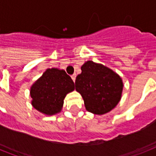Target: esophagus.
<instances>
[{
    "label": "esophagus",
    "mask_w": 156,
    "mask_h": 156,
    "mask_svg": "<svg viewBox=\"0 0 156 156\" xmlns=\"http://www.w3.org/2000/svg\"><path fill=\"white\" fill-rule=\"evenodd\" d=\"M71 78L73 79V82H75V79H76V74H73V75L71 76Z\"/></svg>",
    "instance_id": "34e87169"
}]
</instances>
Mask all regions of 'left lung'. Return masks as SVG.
Instances as JSON below:
<instances>
[{
    "label": "left lung",
    "instance_id": "1",
    "mask_svg": "<svg viewBox=\"0 0 156 156\" xmlns=\"http://www.w3.org/2000/svg\"><path fill=\"white\" fill-rule=\"evenodd\" d=\"M82 73L77 76L75 89L84 100L86 109L91 113L103 115L108 112L121 100L122 79L111 69L87 61Z\"/></svg>",
    "mask_w": 156,
    "mask_h": 156
}]
</instances>
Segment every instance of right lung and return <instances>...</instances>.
I'll return each instance as SVG.
<instances>
[{"mask_svg": "<svg viewBox=\"0 0 156 156\" xmlns=\"http://www.w3.org/2000/svg\"><path fill=\"white\" fill-rule=\"evenodd\" d=\"M74 90V83L64 69H47L31 86V104L40 112L52 116L61 111L64 99Z\"/></svg>", "mask_w": 156, "mask_h": 156, "instance_id": "right-lung-1", "label": "right lung"}]
</instances>
